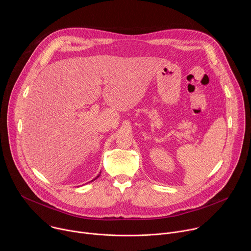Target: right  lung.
I'll return each mask as SVG.
<instances>
[{
    "mask_svg": "<svg viewBox=\"0 0 251 251\" xmlns=\"http://www.w3.org/2000/svg\"><path fill=\"white\" fill-rule=\"evenodd\" d=\"M98 176H99V175H98V176H96V177H95V178H97V177H98ZM95 178H94V180H95ZM94 180H92V181H94Z\"/></svg>",
    "mask_w": 251,
    "mask_h": 251,
    "instance_id": "right-lung-1",
    "label": "right lung"
}]
</instances>
